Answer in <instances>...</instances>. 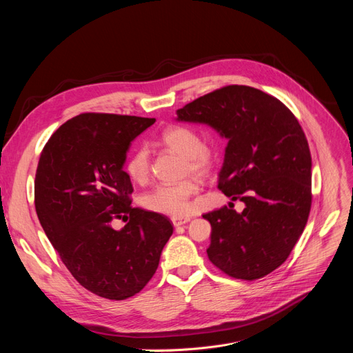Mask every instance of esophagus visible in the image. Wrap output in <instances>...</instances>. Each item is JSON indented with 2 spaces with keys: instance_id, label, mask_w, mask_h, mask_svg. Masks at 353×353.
<instances>
[{
  "instance_id": "obj_1",
  "label": "esophagus",
  "mask_w": 353,
  "mask_h": 353,
  "mask_svg": "<svg viewBox=\"0 0 353 353\" xmlns=\"http://www.w3.org/2000/svg\"><path fill=\"white\" fill-rule=\"evenodd\" d=\"M172 222H173V225H174L176 228H179V226H183V225H185L187 222H190V218H173Z\"/></svg>"
}]
</instances>
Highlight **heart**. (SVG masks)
Masks as SVG:
<instances>
[{
  "label": "heart",
  "mask_w": 353,
  "mask_h": 353,
  "mask_svg": "<svg viewBox=\"0 0 353 353\" xmlns=\"http://www.w3.org/2000/svg\"><path fill=\"white\" fill-rule=\"evenodd\" d=\"M161 142L185 158L187 170L194 174L205 176L212 168V154L204 146L199 134L187 125H172L161 135ZM127 173L135 183H143L149 176L150 162L145 148H138L131 154L125 165ZM198 192V184L185 180L177 184H161L146 192L142 204L146 210L173 216L183 218L191 211V196Z\"/></svg>",
  "instance_id": "b5f03b06"
}]
</instances>
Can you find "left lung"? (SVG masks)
Segmentation results:
<instances>
[{
	"label": "left lung",
	"mask_w": 353,
	"mask_h": 353,
	"mask_svg": "<svg viewBox=\"0 0 353 353\" xmlns=\"http://www.w3.org/2000/svg\"><path fill=\"white\" fill-rule=\"evenodd\" d=\"M176 120L228 139L218 187L244 203L240 214L203 215L212 228L208 259L237 279L268 275L289 257L312 207V155L299 121L276 97L244 85L195 99Z\"/></svg>",
	"instance_id": "left-lung-1"
}]
</instances>
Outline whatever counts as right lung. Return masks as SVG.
Segmentation results:
<instances>
[{
  "mask_svg": "<svg viewBox=\"0 0 353 353\" xmlns=\"http://www.w3.org/2000/svg\"><path fill=\"white\" fill-rule=\"evenodd\" d=\"M155 123L135 116L85 113L48 139L34 179L40 225L72 276L92 293L124 300L158 270L173 225L132 208L124 163L131 142ZM128 223L120 231L113 219Z\"/></svg>",
  "mask_w": 353,
  "mask_h": 353,
  "instance_id": "add662e5",
  "label": "right lung"
}]
</instances>
